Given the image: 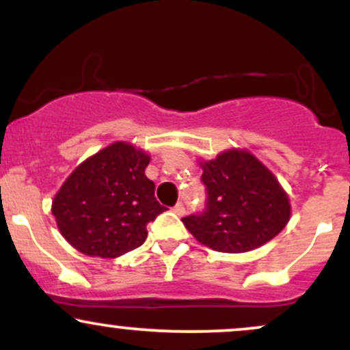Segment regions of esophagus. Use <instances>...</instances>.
Returning a JSON list of instances; mask_svg holds the SVG:
<instances>
[{"label": "esophagus", "mask_w": 350, "mask_h": 350, "mask_svg": "<svg viewBox=\"0 0 350 350\" xmlns=\"http://www.w3.org/2000/svg\"><path fill=\"white\" fill-rule=\"evenodd\" d=\"M172 211H174V214H178L179 217H183L186 214V207H184L183 202H178L174 207H172Z\"/></svg>", "instance_id": "1"}]
</instances>
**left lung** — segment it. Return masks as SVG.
<instances>
[{
  "label": "left lung",
  "instance_id": "8db88e82",
  "mask_svg": "<svg viewBox=\"0 0 350 350\" xmlns=\"http://www.w3.org/2000/svg\"><path fill=\"white\" fill-rule=\"evenodd\" d=\"M206 208L184 217L196 240L212 250H255L286 227L290 199L273 172L252 152L228 150L200 163Z\"/></svg>",
  "mask_w": 350,
  "mask_h": 350
}]
</instances>
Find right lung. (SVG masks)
Returning <instances> with one entry per match:
<instances>
[{"instance_id":"right-lung-1","label":"right lung","mask_w":350,"mask_h":350,"mask_svg":"<svg viewBox=\"0 0 350 350\" xmlns=\"http://www.w3.org/2000/svg\"><path fill=\"white\" fill-rule=\"evenodd\" d=\"M150 156L116 142L75 167L52 200L64 239L80 253L116 258L146 240V226L166 211L144 170Z\"/></svg>"}]
</instances>
